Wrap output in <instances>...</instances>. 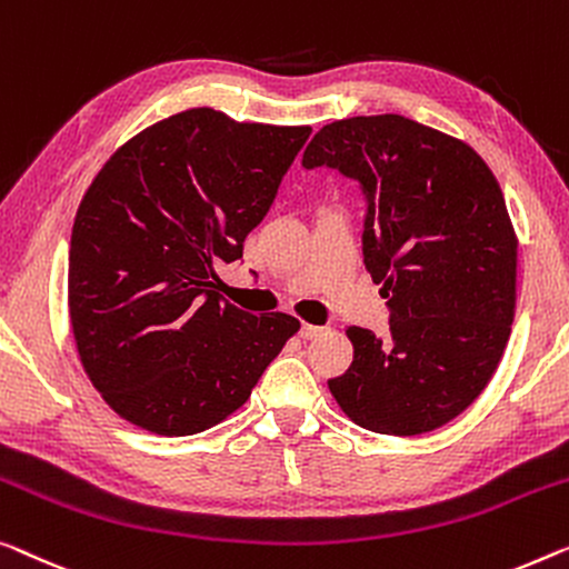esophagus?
Returning a JSON list of instances; mask_svg holds the SVG:
<instances>
[{"label":"esophagus","instance_id":"obj_1","mask_svg":"<svg viewBox=\"0 0 569 569\" xmlns=\"http://www.w3.org/2000/svg\"><path fill=\"white\" fill-rule=\"evenodd\" d=\"M325 332H327L325 327H317V325H301V337H303V339H317V337H321Z\"/></svg>","mask_w":569,"mask_h":569}]
</instances>
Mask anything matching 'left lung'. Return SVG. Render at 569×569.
I'll list each match as a JSON object with an SVG mask.
<instances>
[{"mask_svg": "<svg viewBox=\"0 0 569 569\" xmlns=\"http://www.w3.org/2000/svg\"><path fill=\"white\" fill-rule=\"evenodd\" d=\"M301 163L360 181L366 266L393 311L391 339L345 329L355 360L329 391L378 435L445 427L486 391L511 337L519 237L493 171L468 142L401 114L325 124Z\"/></svg>", "mask_w": 569, "mask_h": 569, "instance_id": "1", "label": "left lung"}]
</instances>
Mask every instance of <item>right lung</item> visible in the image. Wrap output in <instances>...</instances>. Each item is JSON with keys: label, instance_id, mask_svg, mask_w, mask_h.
<instances>
[{"label": "right lung", "instance_id": "1", "mask_svg": "<svg viewBox=\"0 0 569 569\" xmlns=\"http://www.w3.org/2000/svg\"><path fill=\"white\" fill-rule=\"evenodd\" d=\"M309 134L199 107L101 166L73 219L68 313L83 370L124 421L160 437L214 427L301 329L222 301L214 268L242 258Z\"/></svg>", "mask_w": 569, "mask_h": 569}]
</instances>
